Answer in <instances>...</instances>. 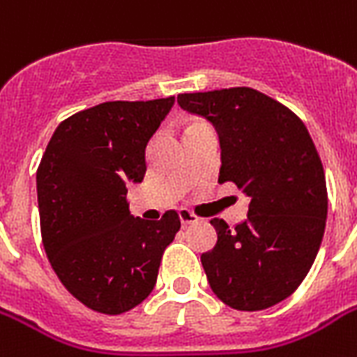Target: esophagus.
I'll list each match as a JSON object with an SVG mask.
<instances>
[{"instance_id":"1","label":"esophagus","mask_w":357,"mask_h":357,"mask_svg":"<svg viewBox=\"0 0 357 357\" xmlns=\"http://www.w3.org/2000/svg\"><path fill=\"white\" fill-rule=\"evenodd\" d=\"M179 218H181V224H183V226H187V224H195L200 220V218L196 217L195 213H190L189 209H179Z\"/></svg>"}]
</instances>
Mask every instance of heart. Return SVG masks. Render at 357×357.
<instances>
[{"mask_svg": "<svg viewBox=\"0 0 357 357\" xmlns=\"http://www.w3.org/2000/svg\"><path fill=\"white\" fill-rule=\"evenodd\" d=\"M202 123H206V122H190V123H189V128H187V129L196 128V126H202Z\"/></svg>", "mask_w": 357, "mask_h": 357, "instance_id": "b5f03b06", "label": "heart"}]
</instances>
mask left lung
<instances>
[{"label":"left lung","instance_id":"1","mask_svg":"<svg viewBox=\"0 0 357 357\" xmlns=\"http://www.w3.org/2000/svg\"><path fill=\"white\" fill-rule=\"evenodd\" d=\"M179 107L217 128L218 183L250 198L248 220L213 218L218 241L202 254L213 293L238 311L276 305L298 289L321 248L328 215L324 168L304 122L250 86L178 96Z\"/></svg>","mask_w":357,"mask_h":357}]
</instances>
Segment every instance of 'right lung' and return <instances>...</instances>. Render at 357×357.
I'll return each mask as SVG.
<instances>
[{
    "instance_id": "obj_1",
    "label": "right lung",
    "mask_w": 357,
    "mask_h": 357,
    "mask_svg": "<svg viewBox=\"0 0 357 357\" xmlns=\"http://www.w3.org/2000/svg\"><path fill=\"white\" fill-rule=\"evenodd\" d=\"M174 96L105 102L55 129L36 168L42 244L61 283L103 315L133 310L151 293L162 252L181 228L129 213L128 185L142 181L146 146Z\"/></svg>"
}]
</instances>
